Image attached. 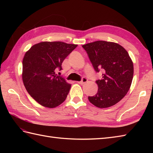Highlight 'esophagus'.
Returning <instances> with one entry per match:
<instances>
[{"label":"esophagus","mask_w":153,"mask_h":153,"mask_svg":"<svg viewBox=\"0 0 153 153\" xmlns=\"http://www.w3.org/2000/svg\"><path fill=\"white\" fill-rule=\"evenodd\" d=\"M87 82V79L85 78V77H83L82 80L80 81V82H77V83L80 84V85H83V84Z\"/></svg>","instance_id":"1"}]
</instances>
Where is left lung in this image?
Returning <instances> with one entry per match:
<instances>
[{
  "mask_svg": "<svg viewBox=\"0 0 153 153\" xmlns=\"http://www.w3.org/2000/svg\"><path fill=\"white\" fill-rule=\"evenodd\" d=\"M94 69L103 71L102 79L96 81L98 91L89 97L93 105L108 108L118 103L128 93L134 76V64L128 52L118 43L97 41L83 45Z\"/></svg>",
  "mask_w": 153,
  "mask_h": 153,
  "instance_id": "left-lung-1",
  "label": "left lung"
}]
</instances>
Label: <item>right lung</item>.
I'll return each instance as SVG.
<instances>
[{
	"label": "right lung",
	"mask_w": 153,
	"mask_h": 153,
	"mask_svg": "<svg viewBox=\"0 0 153 153\" xmlns=\"http://www.w3.org/2000/svg\"><path fill=\"white\" fill-rule=\"evenodd\" d=\"M77 45L44 41L33 45L23 58L22 80L32 98L47 108H55L66 100L71 84L55 70H62L64 60Z\"/></svg>",
	"instance_id": "add662e5"
}]
</instances>
